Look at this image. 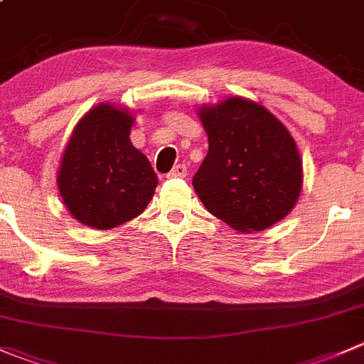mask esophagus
<instances>
[{
  "label": "esophagus",
  "mask_w": 364,
  "mask_h": 364,
  "mask_svg": "<svg viewBox=\"0 0 364 364\" xmlns=\"http://www.w3.org/2000/svg\"><path fill=\"white\" fill-rule=\"evenodd\" d=\"M186 165L185 164H178L172 167V171L168 172V178H186Z\"/></svg>",
  "instance_id": "esophagus-1"
}]
</instances>
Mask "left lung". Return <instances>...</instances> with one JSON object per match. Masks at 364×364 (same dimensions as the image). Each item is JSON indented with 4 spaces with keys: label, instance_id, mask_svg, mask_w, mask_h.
<instances>
[{
    "label": "left lung",
    "instance_id": "1",
    "mask_svg": "<svg viewBox=\"0 0 364 364\" xmlns=\"http://www.w3.org/2000/svg\"><path fill=\"white\" fill-rule=\"evenodd\" d=\"M199 115L210 147L192 185L206 210L242 232L287 217L301 193L302 164L283 122L243 97Z\"/></svg>",
    "mask_w": 364,
    "mask_h": 364
}]
</instances>
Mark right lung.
Segmentation results:
<instances>
[{"label": "right lung", "mask_w": 364, "mask_h": 364, "mask_svg": "<svg viewBox=\"0 0 364 364\" xmlns=\"http://www.w3.org/2000/svg\"><path fill=\"white\" fill-rule=\"evenodd\" d=\"M133 121L122 108L100 105L74 128L60 164L58 190L81 224L117 228L149 204L158 178L146 154L129 142Z\"/></svg>", "instance_id": "right-lung-1"}]
</instances>
